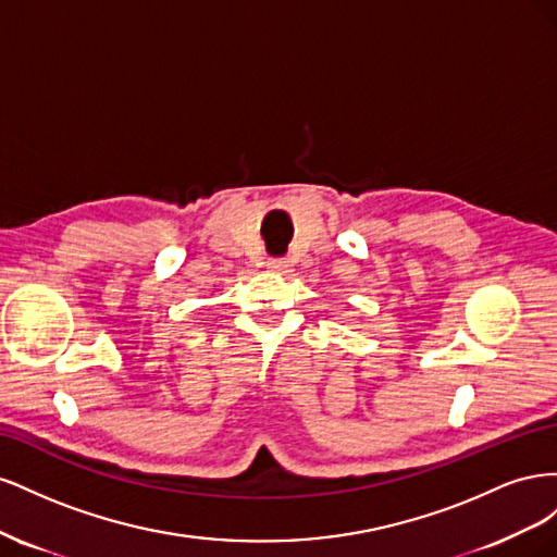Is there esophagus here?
<instances>
[{
    "label": "esophagus",
    "mask_w": 557,
    "mask_h": 557,
    "mask_svg": "<svg viewBox=\"0 0 557 557\" xmlns=\"http://www.w3.org/2000/svg\"><path fill=\"white\" fill-rule=\"evenodd\" d=\"M267 267L272 269V272H276V274H288L290 269H293V264L288 260H281V258H272V260L267 262Z\"/></svg>",
    "instance_id": "34e87169"
}]
</instances>
